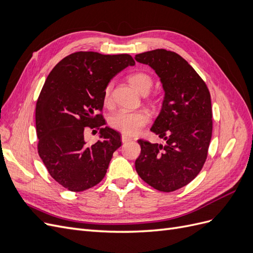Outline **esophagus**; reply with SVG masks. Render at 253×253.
Masks as SVG:
<instances>
[{"label": "esophagus", "mask_w": 253, "mask_h": 253, "mask_svg": "<svg viewBox=\"0 0 253 253\" xmlns=\"http://www.w3.org/2000/svg\"><path fill=\"white\" fill-rule=\"evenodd\" d=\"M121 140H122V142L126 143V142H128V141L133 140V138H132V137H129V136H127V135H126V134H124V135L121 136Z\"/></svg>", "instance_id": "esophagus-1"}]
</instances>
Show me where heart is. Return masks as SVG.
Instances as JSON below:
<instances>
[{
    "mask_svg": "<svg viewBox=\"0 0 253 253\" xmlns=\"http://www.w3.org/2000/svg\"><path fill=\"white\" fill-rule=\"evenodd\" d=\"M129 84L138 91L145 95L149 93L153 85V79L151 76L143 72H137L131 74L127 77ZM111 100V87L106 86L104 90V101L109 103ZM150 120V115L147 111H126L121 110L117 112L110 119V126L117 129V131L126 135H135L139 132V129L148 124Z\"/></svg>",
    "mask_w": 253,
    "mask_h": 253,
    "instance_id": "heart-1",
    "label": "heart"
}]
</instances>
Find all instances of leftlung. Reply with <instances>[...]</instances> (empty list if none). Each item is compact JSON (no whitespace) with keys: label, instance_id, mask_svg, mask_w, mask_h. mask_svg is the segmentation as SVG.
<instances>
[{"label":"left lung","instance_id":"left-lung-1","mask_svg":"<svg viewBox=\"0 0 253 253\" xmlns=\"http://www.w3.org/2000/svg\"><path fill=\"white\" fill-rule=\"evenodd\" d=\"M151 66L163 83V106L151 131L164 144L139 139L135 168L142 180L158 191L187 186L203 169L212 136L209 89L194 68L178 53L154 49L135 56Z\"/></svg>","mask_w":253,"mask_h":253}]
</instances>
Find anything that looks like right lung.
<instances>
[{
    "mask_svg": "<svg viewBox=\"0 0 253 253\" xmlns=\"http://www.w3.org/2000/svg\"><path fill=\"white\" fill-rule=\"evenodd\" d=\"M135 61L127 53L101 55L78 51L65 57L47 76L37 100L38 153L48 173L61 186L81 192L106 174L120 134L103 126L104 90L119 72ZM97 128L101 141L87 145L86 128Z\"/></svg>",
    "mask_w": 253,
    "mask_h": 253,
    "instance_id": "add662e5",
    "label": "right lung"
}]
</instances>
